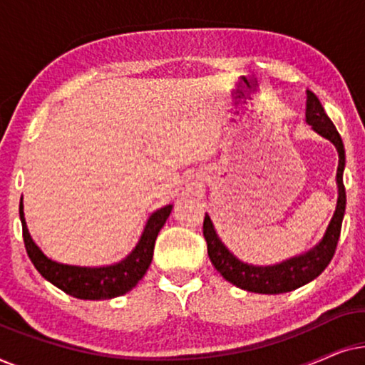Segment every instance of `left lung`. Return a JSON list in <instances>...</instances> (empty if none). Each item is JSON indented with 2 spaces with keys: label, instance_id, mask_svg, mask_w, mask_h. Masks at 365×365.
I'll return each mask as SVG.
<instances>
[{
  "label": "left lung",
  "instance_id": "8db88e82",
  "mask_svg": "<svg viewBox=\"0 0 365 365\" xmlns=\"http://www.w3.org/2000/svg\"><path fill=\"white\" fill-rule=\"evenodd\" d=\"M306 121L319 134H322L324 138L332 141L339 153L337 207L326 234H324L322 241L312 251L302 254L299 257L289 259V261L277 264V266H249V264L241 262L227 251L226 246L219 241L207 214L204 217L202 234L207 242V254L212 266L217 269V272H221V276L226 281L244 289V291L257 294H282L294 291V289L301 287L304 284L311 282L312 279H316L329 266V262L334 257V252H336L339 237H341L344 212H346V187H344L342 181L344 166H346V151H344L341 134L337 133L334 123L329 119L326 111H324L321 101H319L312 91H307Z\"/></svg>",
  "mask_w": 365,
  "mask_h": 365
}]
</instances>
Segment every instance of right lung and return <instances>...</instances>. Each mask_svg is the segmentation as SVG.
<instances>
[{"instance_id": "right-lung-1", "label": "right lung", "mask_w": 365, "mask_h": 365, "mask_svg": "<svg viewBox=\"0 0 365 365\" xmlns=\"http://www.w3.org/2000/svg\"><path fill=\"white\" fill-rule=\"evenodd\" d=\"M173 206L169 204L161 207L149 217L144 227V232L139 239L138 246L121 262L108 267H76L66 266V264H58L48 259L39 251V247L33 242L29 236L26 222H24L23 214V201L19 202V219L23 226V239L24 247L34 267L38 272L54 286L61 289L69 296L78 299H89V301H99V299H113L123 296L131 291L136 284L141 281L146 274L149 264L153 261L154 242L166 219L171 214Z\"/></svg>"}]
</instances>
